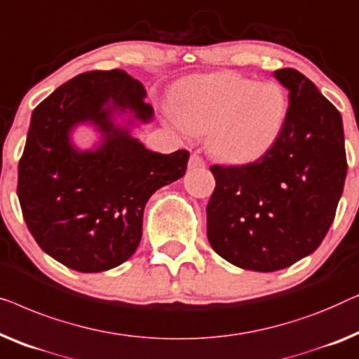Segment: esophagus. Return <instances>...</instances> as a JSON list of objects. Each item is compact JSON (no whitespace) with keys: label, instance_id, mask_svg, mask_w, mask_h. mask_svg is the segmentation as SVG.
I'll use <instances>...</instances> for the list:
<instances>
[{"label":"esophagus","instance_id":"1","mask_svg":"<svg viewBox=\"0 0 359 359\" xmlns=\"http://www.w3.org/2000/svg\"><path fill=\"white\" fill-rule=\"evenodd\" d=\"M189 168L190 169H201L205 168V161L201 156H198L196 153H194L190 156V161H189Z\"/></svg>","mask_w":359,"mask_h":359}]
</instances>
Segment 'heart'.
Instances as JSON below:
<instances>
[{"label":"heart","mask_w":359,"mask_h":359,"mask_svg":"<svg viewBox=\"0 0 359 359\" xmlns=\"http://www.w3.org/2000/svg\"><path fill=\"white\" fill-rule=\"evenodd\" d=\"M175 117L191 135L208 133L210 151L226 163L265 153L281 133L287 97L278 83H257L223 72L185 81L175 95Z\"/></svg>","instance_id":"heart-1"}]
</instances>
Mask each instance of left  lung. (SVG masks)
Here are the masks:
<instances>
[{"label":"left lung","instance_id":"obj_1","mask_svg":"<svg viewBox=\"0 0 359 359\" xmlns=\"http://www.w3.org/2000/svg\"><path fill=\"white\" fill-rule=\"evenodd\" d=\"M273 76L290 90L278 138L254 163L210 168L206 236L216 254L252 271L286 269L320 245L348 169L340 112L297 69Z\"/></svg>","mask_w":359,"mask_h":359}]
</instances>
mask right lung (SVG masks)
<instances>
[{
  "label": "right lung",
  "instance_id": "right-lung-1",
  "mask_svg": "<svg viewBox=\"0 0 359 359\" xmlns=\"http://www.w3.org/2000/svg\"><path fill=\"white\" fill-rule=\"evenodd\" d=\"M146 90L122 69L78 74L34 109L19 161L18 196L30 234L68 269L97 273L135 254L149 196L187 170L189 151L153 153L114 114L153 118ZM94 124L103 143L79 151L71 131ZM131 123V120H130Z\"/></svg>",
  "mask_w": 359,
  "mask_h": 359
}]
</instances>
